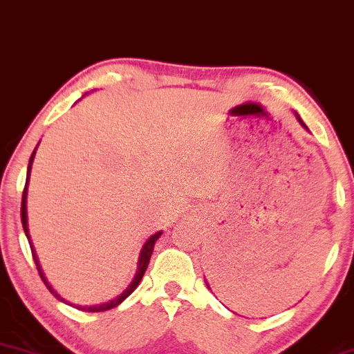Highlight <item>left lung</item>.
<instances>
[{"label": "left lung", "mask_w": 354, "mask_h": 354, "mask_svg": "<svg viewBox=\"0 0 354 354\" xmlns=\"http://www.w3.org/2000/svg\"><path fill=\"white\" fill-rule=\"evenodd\" d=\"M297 118H298V120H300V124H301V126H303V127H306V126H305V124H303V120L300 119V115H298V114H297ZM207 286H209V285H207Z\"/></svg>", "instance_id": "left-lung-1"}]
</instances>
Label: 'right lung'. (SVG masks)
<instances>
[{"label": "right lung", "mask_w": 354, "mask_h": 354, "mask_svg": "<svg viewBox=\"0 0 354 354\" xmlns=\"http://www.w3.org/2000/svg\"><path fill=\"white\" fill-rule=\"evenodd\" d=\"M35 153H36V151H32V153H31V159H29V164H28V177H26V185H24V190H23V198H21V222H23V228H24V232H26V236H28V240H29V234H28V217H26V189H28V180H29V170H31V164H32V159H35ZM160 235H162V232H157L156 235H152L151 239H149L147 242H145V245H144V247H142V252H140V259H139V270H137V273H136L134 280H132V283L129 285L126 290H124V293L120 295V297L115 298V300H111L109 303H104V305H99V306H76V308H77V310H82V311H89V313H97V311H106V310H111V308H114V306H118L119 303H122L124 300H126V298L129 297V295H131V293L134 292V290L137 288V285L140 283V280H142V277H144L145 270H147L149 260H151V257H152V252H153V245H156L157 239H159ZM29 247H31L32 259H35V263H36V267H37V272H39V277H41V280L44 281V285L48 286V290H49V292H51V293L54 295V297L57 298V300L64 301V298H61L59 295H57L56 292H54V290L51 288V285H49V283H48V280H46L44 273H43V270H41V267H39V261H37V257H36V252H35V248H32V243H31V240H29ZM64 303H66V301H64Z\"/></svg>", "instance_id": "1"}]
</instances>
